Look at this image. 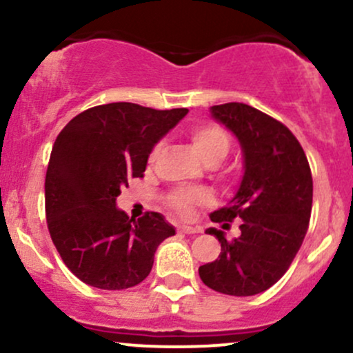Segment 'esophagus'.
<instances>
[{
  "instance_id": "34e87169",
  "label": "esophagus",
  "mask_w": 353,
  "mask_h": 353,
  "mask_svg": "<svg viewBox=\"0 0 353 353\" xmlns=\"http://www.w3.org/2000/svg\"><path fill=\"white\" fill-rule=\"evenodd\" d=\"M179 233H184V234H197V233H199V228L179 226Z\"/></svg>"
}]
</instances>
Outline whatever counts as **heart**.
I'll list each match as a JSON object with an SVG mask.
<instances>
[{
    "instance_id": "obj_1",
    "label": "heart",
    "mask_w": 353,
    "mask_h": 353,
    "mask_svg": "<svg viewBox=\"0 0 353 353\" xmlns=\"http://www.w3.org/2000/svg\"><path fill=\"white\" fill-rule=\"evenodd\" d=\"M189 139L191 144L206 164H218L226 156L230 149V137L223 129L214 123H197L189 129ZM164 144L159 142L152 147L149 154V162H156L162 154ZM211 203V194L208 191H174L169 194V206L181 216L191 214L192 208L197 204Z\"/></svg>"
}]
</instances>
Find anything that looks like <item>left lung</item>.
Listing matches in <instances>:
<instances>
[{
  "instance_id": "1",
  "label": "left lung",
  "mask_w": 353,
  "mask_h": 353,
  "mask_svg": "<svg viewBox=\"0 0 353 353\" xmlns=\"http://www.w3.org/2000/svg\"><path fill=\"white\" fill-rule=\"evenodd\" d=\"M209 112L238 139L245 169L234 197L211 212V221L224 228L239 218L241 234L228 241L223 231L208 228L221 243V254L199 266V276L224 295H258L283 276L303 243L312 214V172L300 142L278 120L239 102Z\"/></svg>"
}]
</instances>
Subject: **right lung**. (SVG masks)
<instances>
[{
    "instance_id": "obj_1",
    "label": "right lung",
    "mask_w": 353,
    "mask_h": 353,
    "mask_svg": "<svg viewBox=\"0 0 353 353\" xmlns=\"http://www.w3.org/2000/svg\"><path fill=\"white\" fill-rule=\"evenodd\" d=\"M188 112L107 103L79 114L58 134L45 177L46 223L63 263L83 283L132 288L152 270L157 246L176 234L159 212L129 218L117 197L144 176L152 147Z\"/></svg>"
}]
</instances>
